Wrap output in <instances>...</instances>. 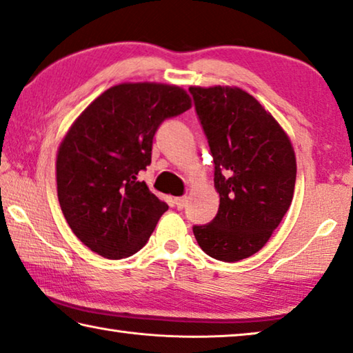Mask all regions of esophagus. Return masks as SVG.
<instances>
[{
    "label": "esophagus",
    "instance_id": "1",
    "mask_svg": "<svg viewBox=\"0 0 353 353\" xmlns=\"http://www.w3.org/2000/svg\"><path fill=\"white\" fill-rule=\"evenodd\" d=\"M174 204H176L177 209L181 210V209H183V207H185V204H187V198H185V196H182V198H176V199H174Z\"/></svg>",
    "mask_w": 353,
    "mask_h": 353
}]
</instances>
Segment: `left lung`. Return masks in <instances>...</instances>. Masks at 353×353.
Masks as SVG:
<instances>
[{"mask_svg": "<svg viewBox=\"0 0 353 353\" xmlns=\"http://www.w3.org/2000/svg\"><path fill=\"white\" fill-rule=\"evenodd\" d=\"M214 157L220 207L212 223L194 226L205 254L236 262L272 237L294 198L297 160L279 122L237 86H190Z\"/></svg>", "mask_w": 353, "mask_h": 353, "instance_id": "left-lung-1", "label": "left lung"}]
</instances>
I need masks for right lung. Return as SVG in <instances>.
Instances as JSON below:
<instances>
[{
  "label": "right lung",
  "instance_id": "add662e5",
  "mask_svg": "<svg viewBox=\"0 0 353 353\" xmlns=\"http://www.w3.org/2000/svg\"><path fill=\"white\" fill-rule=\"evenodd\" d=\"M192 108L185 89L163 83H121L77 117L56 155L61 210L94 253L121 259L141 250L168 210L137 181L150 165L152 139L166 117Z\"/></svg>",
  "mask_w": 353,
  "mask_h": 353
}]
</instances>
